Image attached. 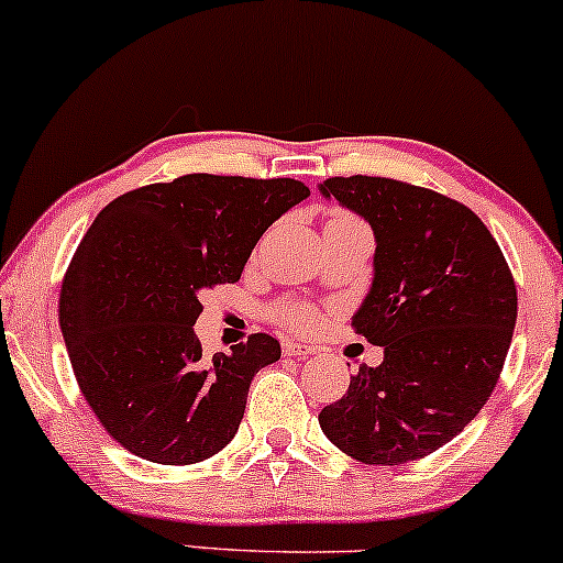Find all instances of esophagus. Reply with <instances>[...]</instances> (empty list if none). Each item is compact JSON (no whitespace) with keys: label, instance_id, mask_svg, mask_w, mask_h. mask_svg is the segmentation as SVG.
I'll return each mask as SVG.
<instances>
[{"label":"esophagus","instance_id":"esophagus-1","mask_svg":"<svg viewBox=\"0 0 563 563\" xmlns=\"http://www.w3.org/2000/svg\"><path fill=\"white\" fill-rule=\"evenodd\" d=\"M283 353L290 355V358H309V355H314L317 351L311 345L298 343V340H283Z\"/></svg>","mask_w":563,"mask_h":563}]
</instances>
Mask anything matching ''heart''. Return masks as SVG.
Masks as SVG:
<instances>
[{
    "instance_id": "heart-1",
    "label": "heart",
    "mask_w": 563,
    "mask_h": 563,
    "mask_svg": "<svg viewBox=\"0 0 563 563\" xmlns=\"http://www.w3.org/2000/svg\"><path fill=\"white\" fill-rule=\"evenodd\" d=\"M280 319L294 327V330H309V327H314L317 314L311 309H306V306H286L280 311Z\"/></svg>"
}]
</instances>
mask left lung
I'll use <instances>...</instances> for the list:
<instances>
[{
	"mask_svg": "<svg viewBox=\"0 0 563 563\" xmlns=\"http://www.w3.org/2000/svg\"><path fill=\"white\" fill-rule=\"evenodd\" d=\"M338 199L374 231V277L353 327L384 347L338 402L324 437L366 465H402L452 441L494 393L517 322L499 244L471 208L382 176H334Z\"/></svg>",
	"mask_w": 563,
	"mask_h": 563,
	"instance_id": "left-lung-1",
	"label": "left lung"
}]
</instances>
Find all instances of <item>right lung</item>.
<instances>
[{"label":"right lung","instance_id":"1","mask_svg":"<svg viewBox=\"0 0 563 563\" xmlns=\"http://www.w3.org/2000/svg\"><path fill=\"white\" fill-rule=\"evenodd\" d=\"M309 189L294 179L189 174L98 212L59 296V324L85 400L126 452L195 465L236 437L249 384L280 358L265 332L202 355L199 296L236 283L262 233Z\"/></svg>","mask_w":563,"mask_h":563}]
</instances>
